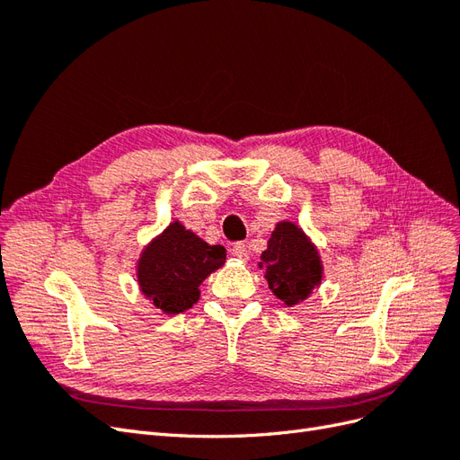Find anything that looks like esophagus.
<instances>
[{"instance_id":"1","label":"esophagus","mask_w":460,"mask_h":460,"mask_svg":"<svg viewBox=\"0 0 460 460\" xmlns=\"http://www.w3.org/2000/svg\"><path fill=\"white\" fill-rule=\"evenodd\" d=\"M232 255H234V257H238V259H242V261H247V259H249L247 245H245V243H242V242L234 243V245H232Z\"/></svg>"}]
</instances>
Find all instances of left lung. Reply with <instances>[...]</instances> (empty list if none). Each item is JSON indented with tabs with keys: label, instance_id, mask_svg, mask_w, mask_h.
I'll use <instances>...</instances> for the list:
<instances>
[{
	"label": "left lung",
	"instance_id": "1",
	"mask_svg": "<svg viewBox=\"0 0 460 460\" xmlns=\"http://www.w3.org/2000/svg\"><path fill=\"white\" fill-rule=\"evenodd\" d=\"M269 288L288 307L307 299L323 278L316 249L291 222H280L261 255Z\"/></svg>",
	"mask_w": 460,
	"mask_h": 460
}]
</instances>
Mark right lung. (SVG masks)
I'll return each instance as SVG.
<instances>
[{
  "mask_svg": "<svg viewBox=\"0 0 460 460\" xmlns=\"http://www.w3.org/2000/svg\"><path fill=\"white\" fill-rule=\"evenodd\" d=\"M226 249L207 245L174 222L140 259L137 280L155 307L169 314L188 311L199 297V284L225 264Z\"/></svg>",
  "mask_w": 460,
  "mask_h": 460,
  "instance_id": "obj_1",
  "label": "right lung"
}]
</instances>
